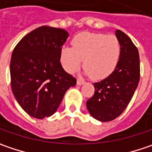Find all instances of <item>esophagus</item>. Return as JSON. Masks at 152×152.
Here are the masks:
<instances>
[{"label":"esophagus","mask_w":152,"mask_h":152,"mask_svg":"<svg viewBox=\"0 0 152 152\" xmlns=\"http://www.w3.org/2000/svg\"><path fill=\"white\" fill-rule=\"evenodd\" d=\"M76 84H77L78 86H81V85H83V84H84V82H83V80L77 79V81H76Z\"/></svg>","instance_id":"1"}]
</instances>
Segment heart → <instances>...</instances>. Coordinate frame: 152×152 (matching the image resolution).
I'll return each instance as SVG.
<instances>
[{
    "label": "heart",
    "mask_w": 152,
    "mask_h": 152,
    "mask_svg": "<svg viewBox=\"0 0 152 152\" xmlns=\"http://www.w3.org/2000/svg\"><path fill=\"white\" fill-rule=\"evenodd\" d=\"M72 48L61 50V63L69 73H74L83 60L84 74L94 80L110 76L117 65L121 45L113 35L83 32L73 38Z\"/></svg>",
    "instance_id": "b5f03b06"
}]
</instances>
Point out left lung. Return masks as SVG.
Here are the masks:
<instances>
[{"label": "left lung", "mask_w": 152, "mask_h": 152, "mask_svg": "<svg viewBox=\"0 0 152 152\" xmlns=\"http://www.w3.org/2000/svg\"><path fill=\"white\" fill-rule=\"evenodd\" d=\"M121 45L119 61L114 71L94 83V94L87 101L90 115L100 122H110L122 114L140 82V55L134 44L122 30H115Z\"/></svg>", "instance_id": "1"}]
</instances>
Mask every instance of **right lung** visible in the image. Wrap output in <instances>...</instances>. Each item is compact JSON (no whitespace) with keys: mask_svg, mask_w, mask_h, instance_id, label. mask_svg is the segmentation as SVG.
<instances>
[{"mask_svg":"<svg viewBox=\"0 0 152 152\" xmlns=\"http://www.w3.org/2000/svg\"><path fill=\"white\" fill-rule=\"evenodd\" d=\"M69 37L63 29L42 26L21 39L10 63L11 87L22 109L43 119L53 115L76 78L60 64L61 49Z\"/></svg>","mask_w":152,"mask_h":152,"instance_id":"obj_1","label":"right lung"}]
</instances>
